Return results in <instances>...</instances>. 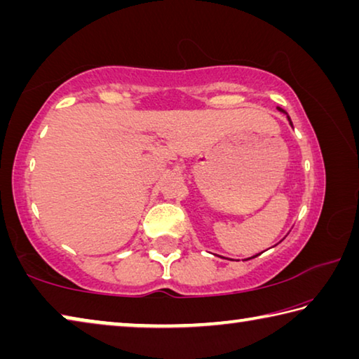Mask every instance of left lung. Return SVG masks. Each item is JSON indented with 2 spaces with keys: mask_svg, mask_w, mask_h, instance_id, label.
Masks as SVG:
<instances>
[{
  "mask_svg": "<svg viewBox=\"0 0 359 359\" xmlns=\"http://www.w3.org/2000/svg\"><path fill=\"white\" fill-rule=\"evenodd\" d=\"M278 109H280V107H278ZM280 111H282V112H285V111H283V109H280ZM285 114H287V112H285ZM288 121H290V125H291V126H293V123H291V118H290V117H288ZM255 257H257V255H255ZM255 257H252V258H255ZM248 259H250V258H248Z\"/></svg>",
  "mask_w": 359,
  "mask_h": 359,
  "instance_id": "left-lung-1",
  "label": "left lung"
}]
</instances>
